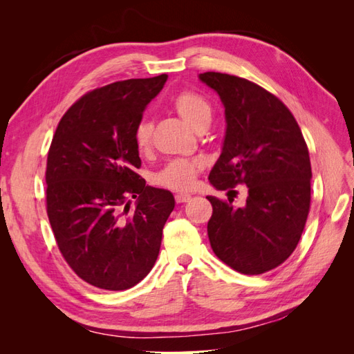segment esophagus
Segmentation results:
<instances>
[{
  "label": "esophagus",
  "mask_w": 354,
  "mask_h": 354,
  "mask_svg": "<svg viewBox=\"0 0 354 354\" xmlns=\"http://www.w3.org/2000/svg\"><path fill=\"white\" fill-rule=\"evenodd\" d=\"M176 202L177 203H183V202H187L192 199V196L189 194H176Z\"/></svg>",
  "instance_id": "obj_1"
}]
</instances>
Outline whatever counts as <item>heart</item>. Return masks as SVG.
Wrapping results in <instances>:
<instances>
[{
  "label": "heart",
  "instance_id": "b5f03b06",
  "mask_svg": "<svg viewBox=\"0 0 354 354\" xmlns=\"http://www.w3.org/2000/svg\"><path fill=\"white\" fill-rule=\"evenodd\" d=\"M173 108L189 127L195 131L207 128L212 118L211 103L195 91H181L173 99ZM153 125L151 121H140L134 130V143L137 151L146 153L152 146ZM202 162L198 159H174L168 162L156 176V181L164 187L185 192L194 189Z\"/></svg>",
  "mask_w": 354,
  "mask_h": 354
}]
</instances>
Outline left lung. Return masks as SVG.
Instances as JSON below:
<instances>
[{
    "label": "left lung",
    "mask_w": 354,
    "mask_h": 354,
    "mask_svg": "<svg viewBox=\"0 0 354 354\" xmlns=\"http://www.w3.org/2000/svg\"><path fill=\"white\" fill-rule=\"evenodd\" d=\"M226 115L221 155L209 173L217 190L248 187L245 207L207 196L211 248L233 270L261 274L297 248L310 209L308 149L294 115L267 90L220 72L199 73Z\"/></svg>",
    "instance_id": "8db88e82"
}]
</instances>
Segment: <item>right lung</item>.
Returning <instances> with one entry per match:
<instances>
[{
    "label": "right lung",
    "instance_id": "right-lung-1",
    "mask_svg": "<svg viewBox=\"0 0 354 354\" xmlns=\"http://www.w3.org/2000/svg\"><path fill=\"white\" fill-rule=\"evenodd\" d=\"M168 75L93 90L63 115L47 158V214L63 259L109 291L137 285L158 259L176 201L146 186L134 130ZM130 197L138 199L129 209Z\"/></svg>",
    "mask_w": 354,
    "mask_h": 354
}]
</instances>
